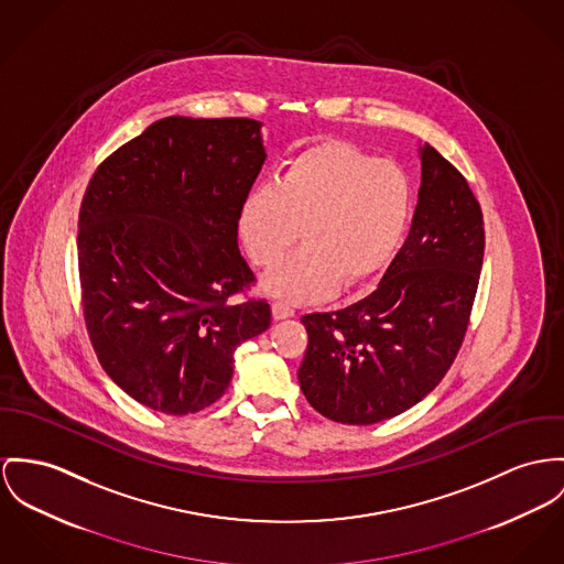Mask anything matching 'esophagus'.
<instances>
[{
    "label": "esophagus",
    "instance_id": "esophagus-1",
    "mask_svg": "<svg viewBox=\"0 0 564 564\" xmlns=\"http://www.w3.org/2000/svg\"><path fill=\"white\" fill-rule=\"evenodd\" d=\"M272 315H274V319H288V317L294 315V308L290 304L283 303V301H274L272 303Z\"/></svg>",
    "mask_w": 564,
    "mask_h": 564
}]
</instances>
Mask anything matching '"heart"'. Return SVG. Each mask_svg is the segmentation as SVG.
<instances>
[{"label": "heart", "mask_w": 564, "mask_h": 564, "mask_svg": "<svg viewBox=\"0 0 564 564\" xmlns=\"http://www.w3.org/2000/svg\"><path fill=\"white\" fill-rule=\"evenodd\" d=\"M414 202V182L401 165L328 139L290 159L276 186H256L240 206L238 229L260 268L274 265L303 238V249L261 285L290 303H311L339 285L378 279L405 240Z\"/></svg>", "instance_id": "obj_1"}]
</instances>
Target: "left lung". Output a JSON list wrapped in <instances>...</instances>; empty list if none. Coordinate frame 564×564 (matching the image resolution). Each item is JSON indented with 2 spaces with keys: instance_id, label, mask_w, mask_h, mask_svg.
Returning a JSON list of instances; mask_svg holds the SVG:
<instances>
[{
  "instance_id": "left-lung-1",
  "label": "left lung",
  "mask_w": 564,
  "mask_h": 564,
  "mask_svg": "<svg viewBox=\"0 0 564 564\" xmlns=\"http://www.w3.org/2000/svg\"><path fill=\"white\" fill-rule=\"evenodd\" d=\"M408 240L362 301L303 315L306 401L344 425L392 419L440 384L464 344L485 251L480 204L435 148H421Z\"/></svg>"
}]
</instances>
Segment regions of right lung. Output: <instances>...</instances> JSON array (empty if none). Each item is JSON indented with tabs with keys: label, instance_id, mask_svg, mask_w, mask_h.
Wrapping results in <instances>:
<instances>
[{
	"label": "right lung",
	"instance_id": "obj_1",
	"mask_svg": "<svg viewBox=\"0 0 564 564\" xmlns=\"http://www.w3.org/2000/svg\"><path fill=\"white\" fill-rule=\"evenodd\" d=\"M260 129L251 118H163L87 184L77 236L87 335L107 376L156 412L213 405L236 347L270 326L268 301H234L256 283L238 215L265 161Z\"/></svg>",
	"mask_w": 564,
	"mask_h": 564
}]
</instances>
